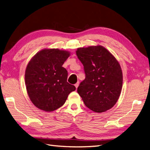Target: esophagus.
Segmentation results:
<instances>
[{
	"instance_id": "1",
	"label": "esophagus",
	"mask_w": 150,
	"mask_h": 150,
	"mask_svg": "<svg viewBox=\"0 0 150 150\" xmlns=\"http://www.w3.org/2000/svg\"><path fill=\"white\" fill-rule=\"evenodd\" d=\"M79 82H78L77 83H76L75 84H74V86H75V87H76V88L77 89L78 88V86H79Z\"/></svg>"
}]
</instances>
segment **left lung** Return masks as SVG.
I'll return each instance as SVG.
<instances>
[{
    "label": "left lung",
    "instance_id": "1",
    "mask_svg": "<svg viewBox=\"0 0 150 150\" xmlns=\"http://www.w3.org/2000/svg\"><path fill=\"white\" fill-rule=\"evenodd\" d=\"M76 54L86 74L78 88L86 106L96 112L110 110L118 100L122 89L118 61L101 46L78 48Z\"/></svg>",
    "mask_w": 150,
    "mask_h": 150
}]
</instances>
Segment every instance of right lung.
<instances>
[{"instance_id": "add662e5", "label": "right lung", "mask_w": 150, "mask_h": 150, "mask_svg": "<svg viewBox=\"0 0 150 150\" xmlns=\"http://www.w3.org/2000/svg\"><path fill=\"white\" fill-rule=\"evenodd\" d=\"M70 56L66 51L45 49L38 52L27 66L26 89L34 106L51 112L61 107L68 95L76 90L67 82V71L62 67Z\"/></svg>"}]
</instances>
